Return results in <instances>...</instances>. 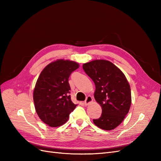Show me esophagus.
<instances>
[{
  "label": "esophagus",
  "mask_w": 161,
  "mask_h": 161,
  "mask_svg": "<svg viewBox=\"0 0 161 161\" xmlns=\"http://www.w3.org/2000/svg\"><path fill=\"white\" fill-rule=\"evenodd\" d=\"M92 101V97L91 96H88L86 97V100L85 101L84 103L85 105H89L90 103H91Z\"/></svg>",
  "instance_id": "esophagus-1"
}]
</instances>
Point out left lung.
Instances as JSON below:
<instances>
[{"label":"left lung","mask_w":161,"mask_h":161,"mask_svg":"<svg viewBox=\"0 0 161 161\" xmlns=\"http://www.w3.org/2000/svg\"><path fill=\"white\" fill-rule=\"evenodd\" d=\"M82 69L95 85V99L102 108L93 123L101 129L114 130L122 122L131 103V91L124 73L109 61L97 60L85 63Z\"/></svg>","instance_id":"left-lung-1"}]
</instances>
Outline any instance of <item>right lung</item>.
Masks as SVG:
<instances>
[{
	"instance_id": "1",
	"label": "right lung",
	"mask_w": 161,
	"mask_h": 161,
	"mask_svg": "<svg viewBox=\"0 0 161 161\" xmlns=\"http://www.w3.org/2000/svg\"><path fill=\"white\" fill-rule=\"evenodd\" d=\"M79 66L75 62L58 60L48 64L38 78L33 91L35 108L39 118L50 127L65 124L76 107L71 101L69 79Z\"/></svg>"
}]
</instances>
